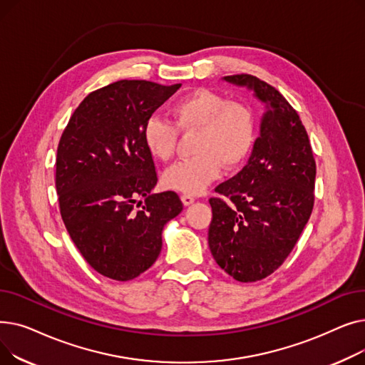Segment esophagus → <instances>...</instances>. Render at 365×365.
Returning a JSON list of instances; mask_svg holds the SVG:
<instances>
[{
    "mask_svg": "<svg viewBox=\"0 0 365 365\" xmlns=\"http://www.w3.org/2000/svg\"><path fill=\"white\" fill-rule=\"evenodd\" d=\"M180 200H182V202H183L185 205H190V204L195 202V198L190 197V195H182Z\"/></svg>",
    "mask_w": 365,
    "mask_h": 365,
    "instance_id": "esophagus-1",
    "label": "esophagus"
}]
</instances>
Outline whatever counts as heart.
<instances>
[{"label":"heart","mask_w":365,"mask_h":365,"mask_svg":"<svg viewBox=\"0 0 365 365\" xmlns=\"http://www.w3.org/2000/svg\"><path fill=\"white\" fill-rule=\"evenodd\" d=\"M170 121L150 117L146 120L142 138L153 158L168 161L175 155L179 132L197 131L194 158L171 165L163 175V185L178 192L197 195L213 183L226 168L241 165L250 155L257 134L253 109L223 94L197 88L176 101Z\"/></svg>","instance_id":"b5f03b06"}]
</instances>
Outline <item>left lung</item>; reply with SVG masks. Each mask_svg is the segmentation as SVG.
Returning <instances> with one entry per match:
<instances>
[{"mask_svg":"<svg viewBox=\"0 0 365 365\" xmlns=\"http://www.w3.org/2000/svg\"><path fill=\"white\" fill-rule=\"evenodd\" d=\"M223 80L253 90L266 112L248 163L216 187L222 198H210L208 245L227 275L255 282L278 269L308 223L317 165L297 112L277 88L248 73Z\"/></svg>","mask_w":365,"mask_h":365,"instance_id":"obj_1","label":"left lung"}]
</instances>
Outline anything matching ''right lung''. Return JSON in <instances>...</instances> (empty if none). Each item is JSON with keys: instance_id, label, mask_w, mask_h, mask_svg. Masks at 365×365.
Segmentation results:
<instances>
[{"instance_id": "add662e5", "label": "right lung", "mask_w": 365, "mask_h": 365, "mask_svg": "<svg viewBox=\"0 0 365 365\" xmlns=\"http://www.w3.org/2000/svg\"><path fill=\"white\" fill-rule=\"evenodd\" d=\"M179 88L121 80L96 90L75 109L57 146L63 223L87 263L110 279L130 281L149 269L165 223L183 210L176 192L152 194L158 178L142 138L146 120Z\"/></svg>"}]
</instances>
